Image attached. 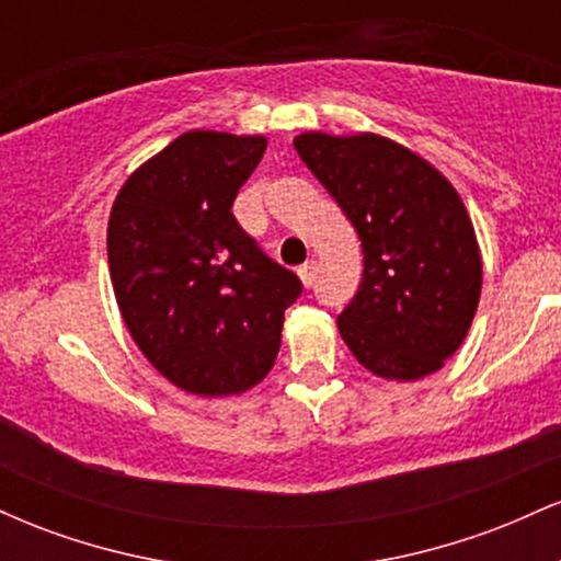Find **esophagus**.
Returning a JSON list of instances; mask_svg holds the SVG:
<instances>
[{
	"label": "esophagus",
	"mask_w": 561,
	"mask_h": 561,
	"mask_svg": "<svg viewBox=\"0 0 561 561\" xmlns=\"http://www.w3.org/2000/svg\"><path fill=\"white\" fill-rule=\"evenodd\" d=\"M298 274H300L302 285L311 287L313 282H317V261H306V263H302V266L298 268Z\"/></svg>",
	"instance_id": "34e87169"
}]
</instances>
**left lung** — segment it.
Segmentation results:
<instances>
[{
  "mask_svg": "<svg viewBox=\"0 0 561 561\" xmlns=\"http://www.w3.org/2000/svg\"><path fill=\"white\" fill-rule=\"evenodd\" d=\"M295 150L362 240V285L337 317L353 356L385 379L437 371L467 337L482 285L461 197L427 160L377 134H300Z\"/></svg>",
  "mask_w": 561,
  "mask_h": 561,
  "instance_id": "obj_1",
  "label": "left lung"
}]
</instances>
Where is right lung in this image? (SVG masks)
Masks as SVG:
<instances>
[{"instance_id": "obj_1", "label": "right lung", "mask_w": 561, "mask_h": 561, "mask_svg": "<svg viewBox=\"0 0 561 561\" xmlns=\"http://www.w3.org/2000/svg\"><path fill=\"white\" fill-rule=\"evenodd\" d=\"M263 152V137L186 131L131 173L107 224L115 300L134 343L195 396L261 382L302 293L298 274L231 214Z\"/></svg>"}]
</instances>
